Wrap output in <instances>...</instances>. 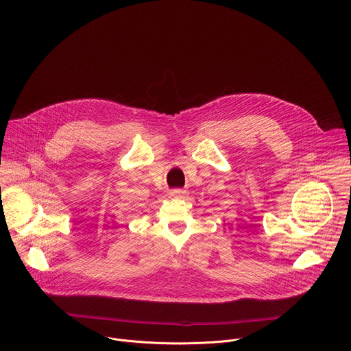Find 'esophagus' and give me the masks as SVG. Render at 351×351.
<instances>
[{
	"instance_id": "esophagus-1",
	"label": "esophagus",
	"mask_w": 351,
	"mask_h": 351,
	"mask_svg": "<svg viewBox=\"0 0 351 351\" xmlns=\"http://www.w3.org/2000/svg\"><path fill=\"white\" fill-rule=\"evenodd\" d=\"M186 194H187V191L183 189H173L169 191V197H173V198H182Z\"/></svg>"
}]
</instances>
